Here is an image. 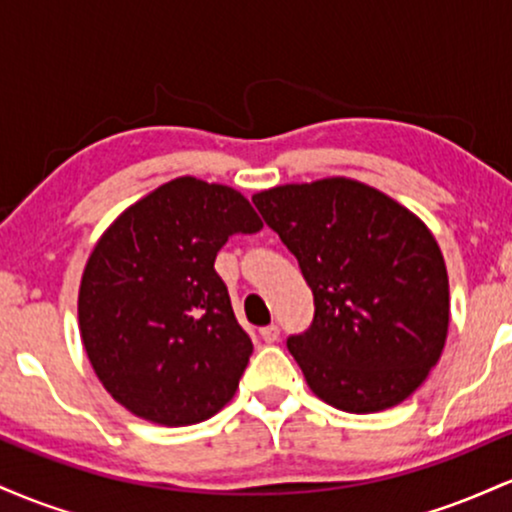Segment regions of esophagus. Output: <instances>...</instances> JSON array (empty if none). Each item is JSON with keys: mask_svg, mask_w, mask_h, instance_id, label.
<instances>
[{"mask_svg": "<svg viewBox=\"0 0 512 512\" xmlns=\"http://www.w3.org/2000/svg\"><path fill=\"white\" fill-rule=\"evenodd\" d=\"M260 337H262V342L274 344L276 339H279V327H276V325H267V327H262V330H260Z\"/></svg>", "mask_w": 512, "mask_h": 512, "instance_id": "esophagus-1", "label": "esophagus"}]
</instances>
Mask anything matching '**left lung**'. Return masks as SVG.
<instances>
[{
	"instance_id": "1",
	"label": "left lung",
	"mask_w": 512,
	"mask_h": 512,
	"mask_svg": "<svg viewBox=\"0 0 512 512\" xmlns=\"http://www.w3.org/2000/svg\"><path fill=\"white\" fill-rule=\"evenodd\" d=\"M252 202L313 291V325L286 342L310 390L349 414L404 402L448 339V269L426 223L351 178L279 185Z\"/></svg>"
}]
</instances>
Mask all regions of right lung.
Listing matches in <instances>:
<instances>
[{
	"instance_id": "1",
	"label": "right lung",
	"mask_w": 512,
	"mask_h": 512,
	"mask_svg": "<svg viewBox=\"0 0 512 512\" xmlns=\"http://www.w3.org/2000/svg\"><path fill=\"white\" fill-rule=\"evenodd\" d=\"M260 216L238 190L185 175L110 223L79 286V332L105 390L161 426L207 421L236 395L252 342L214 260Z\"/></svg>"
}]
</instances>
